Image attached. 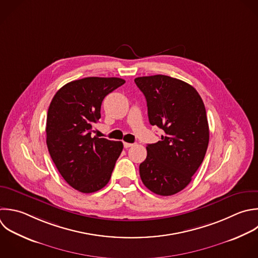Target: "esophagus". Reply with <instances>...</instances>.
<instances>
[{
  "label": "esophagus",
  "instance_id": "1",
  "mask_svg": "<svg viewBox=\"0 0 258 258\" xmlns=\"http://www.w3.org/2000/svg\"><path fill=\"white\" fill-rule=\"evenodd\" d=\"M136 143H128V142H124V147L125 148H129V147H132L134 146Z\"/></svg>",
  "mask_w": 258,
  "mask_h": 258
}]
</instances>
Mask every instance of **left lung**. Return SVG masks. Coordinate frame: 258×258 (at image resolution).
<instances>
[{"label": "left lung", "mask_w": 258, "mask_h": 258, "mask_svg": "<svg viewBox=\"0 0 258 258\" xmlns=\"http://www.w3.org/2000/svg\"><path fill=\"white\" fill-rule=\"evenodd\" d=\"M134 82L145 96L149 123L164 132L160 141L146 147L141 180L156 195H174L190 182L208 148L204 102L194 87L174 78L156 75Z\"/></svg>", "instance_id": "8db88e82"}]
</instances>
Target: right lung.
Masks as SVG:
<instances>
[{"label": "right lung", "mask_w": 258, "mask_h": 258, "mask_svg": "<svg viewBox=\"0 0 258 258\" xmlns=\"http://www.w3.org/2000/svg\"><path fill=\"white\" fill-rule=\"evenodd\" d=\"M125 84L119 78L91 77L64 85L54 95L47 113L46 144L64 180L90 194L110 180L123 143L92 137L101 118L104 98Z\"/></svg>", "instance_id": "1"}]
</instances>
